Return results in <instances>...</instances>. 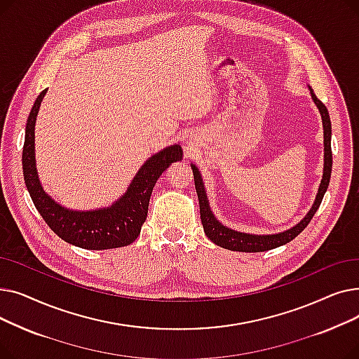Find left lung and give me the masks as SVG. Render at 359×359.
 Listing matches in <instances>:
<instances>
[{
	"instance_id": "obj_1",
	"label": "left lung",
	"mask_w": 359,
	"mask_h": 359,
	"mask_svg": "<svg viewBox=\"0 0 359 359\" xmlns=\"http://www.w3.org/2000/svg\"><path fill=\"white\" fill-rule=\"evenodd\" d=\"M310 94L311 99L316 103L320 115H322V121H323V135H325V165H323V179L322 183L318 186V192L316 195V201L311 206V210L309 211V214L301 219L297 225L291 227L287 231H282L278 234H263V236H257V234H248V233H240L236 230H231L229 227L222 225L212 214L211 206L208 202V198H206V192L203 187V182L201 177L199 170L195 164H191L192 170H194V179H195V187H196V194H198V199H199V210H201V221L203 225V231L211 241H214L217 246H221L224 249H229L233 252H246V253H256V252H266V250H272L275 248L284 246V244L290 243L291 240H294L301 231H303L309 222L311 221V218L314 217L316 211L318 210L320 203L323 201V196L327 191V186L330 182V175H332V123H330V118H329V111L326 109V106L320 102L316 94L313 91V88H310Z\"/></svg>"
}]
</instances>
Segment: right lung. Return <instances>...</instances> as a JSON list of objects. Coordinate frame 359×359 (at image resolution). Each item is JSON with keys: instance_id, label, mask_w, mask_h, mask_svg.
I'll return each mask as SVG.
<instances>
[{"instance_id": "obj_1", "label": "right lung", "mask_w": 359, "mask_h": 359, "mask_svg": "<svg viewBox=\"0 0 359 359\" xmlns=\"http://www.w3.org/2000/svg\"><path fill=\"white\" fill-rule=\"evenodd\" d=\"M46 91L48 90H43L37 96L30 110L22 157L25 183L36 210L56 236L77 248L106 250L128 246L134 243L141 233L156 182L168 165L182 160V147H167L160 153L151 156L138 170L125 195L113 202L111 206L93 211H72L64 208L43 191L36 170L34 123Z\"/></svg>"}]
</instances>
